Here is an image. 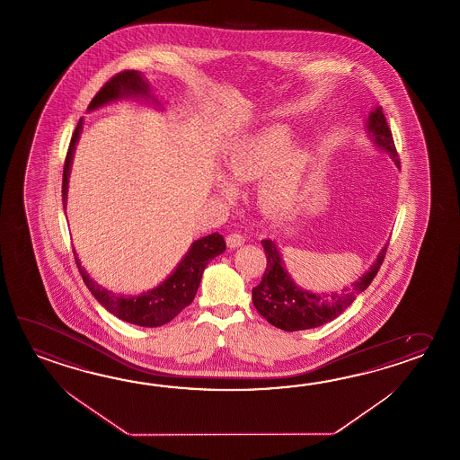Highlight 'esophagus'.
Listing matches in <instances>:
<instances>
[{"instance_id": "esophagus-1", "label": "esophagus", "mask_w": 460, "mask_h": 460, "mask_svg": "<svg viewBox=\"0 0 460 460\" xmlns=\"http://www.w3.org/2000/svg\"><path fill=\"white\" fill-rule=\"evenodd\" d=\"M244 235L241 234V233H231V234L226 237L227 247H231V249H235V247L244 244Z\"/></svg>"}]
</instances>
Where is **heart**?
I'll list each match as a JSON object with an SVG mask.
<instances>
[{
    "label": "heart",
    "instance_id": "b5f03b06",
    "mask_svg": "<svg viewBox=\"0 0 460 460\" xmlns=\"http://www.w3.org/2000/svg\"><path fill=\"white\" fill-rule=\"evenodd\" d=\"M290 146V132L283 126H270L262 131L245 137L235 147L229 160L227 170L231 179L244 183L261 179L287 154ZM280 162V161H279ZM262 181L261 199L263 207L275 213L288 211L300 190L301 173L305 167L303 154H291L280 162ZM221 191L226 197L233 195V187L223 181Z\"/></svg>",
    "mask_w": 460,
    "mask_h": 460
}]
</instances>
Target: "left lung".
I'll use <instances>...</instances> for the list:
<instances>
[{
  "instance_id": "obj_1",
  "label": "left lung",
  "mask_w": 460,
  "mask_h": 460,
  "mask_svg": "<svg viewBox=\"0 0 460 460\" xmlns=\"http://www.w3.org/2000/svg\"><path fill=\"white\" fill-rule=\"evenodd\" d=\"M367 128L372 134V141L376 142L380 149L386 150L392 155L394 164L400 167L392 129L386 122L382 108H376V111L368 116ZM262 245L267 257V267L263 272L262 281L252 288L253 306L270 324L283 331L318 328L326 324L328 321L338 318L342 311L352 305L357 295L367 290V287L376 279L380 265L384 263L388 247L385 245L382 252L378 253L376 262L360 280L354 281L350 287L339 293L316 295L301 290L291 281L288 273L283 269L280 255L272 241H262Z\"/></svg>"
}]
</instances>
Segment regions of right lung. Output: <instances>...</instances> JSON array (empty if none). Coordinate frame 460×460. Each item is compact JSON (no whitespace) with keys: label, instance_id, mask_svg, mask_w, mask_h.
Here are the masks:
<instances>
[{"label":"right lung","instance_id":"1","mask_svg":"<svg viewBox=\"0 0 460 460\" xmlns=\"http://www.w3.org/2000/svg\"><path fill=\"white\" fill-rule=\"evenodd\" d=\"M147 86L149 84L142 80L139 72L136 70L119 72L111 76L102 86V90L94 94L90 103V110L110 103L126 94H147ZM80 129H82V119L76 124L75 131L70 139V146L66 150L64 180H62L64 203H66V185H68V172H70L72 155L75 149V142L78 141ZM225 251V237L217 233L198 239L190 247V251L175 269V272L172 273L169 279L159 285L155 290L142 293L141 296H124V295H114L104 290L103 287H100L96 281L88 277V273L84 272V267L80 265L76 257L75 262L84 285L106 310L126 323L144 326V328H157V326L167 324L175 316H179L180 313L193 301L208 262Z\"/></svg>","mask_w":460,"mask_h":460}]
</instances>
